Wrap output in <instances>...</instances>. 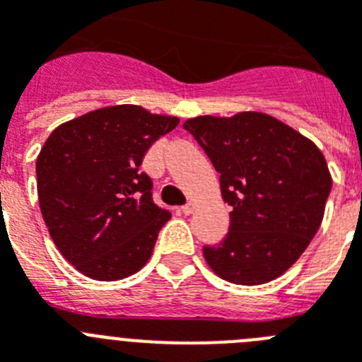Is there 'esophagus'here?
Here are the masks:
<instances>
[{
    "instance_id": "obj_1",
    "label": "esophagus",
    "mask_w": 362,
    "mask_h": 362,
    "mask_svg": "<svg viewBox=\"0 0 362 362\" xmlns=\"http://www.w3.org/2000/svg\"><path fill=\"white\" fill-rule=\"evenodd\" d=\"M194 209H196V203H194V201H188L187 204H183V206H181V212H183L185 216H190V214L194 212Z\"/></svg>"
}]
</instances>
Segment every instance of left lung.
I'll return each mask as SVG.
<instances>
[{
    "label": "left lung",
    "instance_id": "8db88e82",
    "mask_svg": "<svg viewBox=\"0 0 362 362\" xmlns=\"http://www.w3.org/2000/svg\"><path fill=\"white\" fill-rule=\"evenodd\" d=\"M219 172L232 206L226 238L203 246L217 276L254 286L276 279L306 250L321 226L332 177L321 150L261 112L185 121Z\"/></svg>",
    "mask_w": 362,
    "mask_h": 362
}]
</instances>
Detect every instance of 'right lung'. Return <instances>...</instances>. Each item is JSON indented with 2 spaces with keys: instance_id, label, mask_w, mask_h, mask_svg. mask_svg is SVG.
Returning a JSON list of instances; mask_svg holds the SVG:
<instances>
[{
  "instance_id": "obj_1",
  "label": "right lung",
  "mask_w": 362,
  "mask_h": 362,
  "mask_svg": "<svg viewBox=\"0 0 362 362\" xmlns=\"http://www.w3.org/2000/svg\"><path fill=\"white\" fill-rule=\"evenodd\" d=\"M177 123L116 105L59 124L45 141L36 161L41 214L57 250L86 277L123 279L152 255L170 212L153 203L139 166Z\"/></svg>"
}]
</instances>
